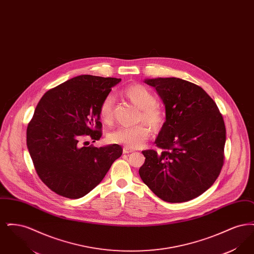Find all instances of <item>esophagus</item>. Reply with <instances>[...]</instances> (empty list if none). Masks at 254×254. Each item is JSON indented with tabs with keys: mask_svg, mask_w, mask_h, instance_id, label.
<instances>
[{
	"mask_svg": "<svg viewBox=\"0 0 254 254\" xmlns=\"http://www.w3.org/2000/svg\"><path fill=\"white\" fill-rule=\"evenodd\" d=\"M123 152H124V153H130V152H133V149L127 148V147H124Z\"/></svg>",
	"mask_w": 254,
	"mask_h": 254,
	"instance_id": "1",
	"label": "esophagus"
}]
</instances>
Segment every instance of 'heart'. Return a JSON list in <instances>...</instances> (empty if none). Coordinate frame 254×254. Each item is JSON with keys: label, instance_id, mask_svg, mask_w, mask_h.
I'll use <instances>...</instances> for the list:
<instances>
[{"label": "heart", "instance_id": "1", "mask_svg": "<svg viewBox=\"0 0 254 254\" xmlns=\"http://www.w3.org/2000/svg\"><path fill=\"white\" fill-rule=\"evenodd\" d=\"M122 93L133 105L140 109L139 121L145 122L153 129H160L166 120V112L158 104L155 96L142 85H132L123 89ZM114 96L109 94L104 98L100 106V115L105 123H109L113 117ZM151 130L145 125L140 124L134 127H120L109 135V141L120 144L125 147L135 149L144 145L150 137Z\"/></svg>", "mask_w": 254, "mask_h": 254}]
</instances>
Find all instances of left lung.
<instances>
[{
	"instance_id": "obj_1",
	"label": "left lung",
	"mask_w": 254,
	"mask_h": 254,
	"mask_svg": "<svg viewBox=\"0 0 254 254\" xmlns=\"http://www.w3.org/2000/svg\"><path fill=\"white\" fill-rule=\"evenodd\" d=\"M166 109L155 140L161 151L144 150L141 179L169 203L187 202L208 190L224 164L226 127L217 105L199 85L179 78L146 79Z\"/></svg>"
}]
</instances>
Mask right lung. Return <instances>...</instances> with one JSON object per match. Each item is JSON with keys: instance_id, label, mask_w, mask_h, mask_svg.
Returning <instances> with one entry per match:
<instances>
[{"instance_id": "right-lung-1", "label": "right lung", "mask_w": 254, "mask_h": 254, "mask_svg": "<svg viewBox=\"0 0 254 254\" xmlns=\"http://www.w3.org/2000/svg\"><path fill=\"white\" fill-rule=\"evenodd\" d=\"M117 78L80 75L41 98L26 129V145L37 174L61 196L78 199L91 191L123 153L117 144L83 146L102 136L100 106Z\"/></svg>"}]
</instances>
